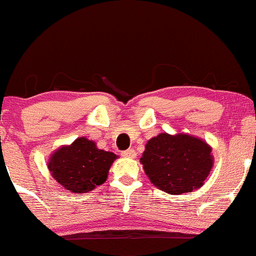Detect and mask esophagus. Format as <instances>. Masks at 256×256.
Returning a JSON list of instances; mask_svg holds the SVG:
<instances>
[{
    "mask_svg": "<svg viewBox=\"0 0 256 256\" xmlns=\"http://www.w3.org/2000/svg\"><path fill=\"white\" fill-rule=\"evenodd\" d=\"M122 156L129 158V159H134V158L136 156V152L134 149H128V150H124V152H122Z\"/></svg>",
    "mask_w": 256,
    "mask_h": 256,
    "instance_id": "34e87169",
    "label": "esophagus"
}]
</instances>
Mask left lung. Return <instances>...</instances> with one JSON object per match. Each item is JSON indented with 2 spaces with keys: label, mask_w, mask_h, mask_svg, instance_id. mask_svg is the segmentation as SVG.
<instances>
[{
  "label": "left lung",
  "mask_w": 256,
  "mask_h": 256,
  "mask_svg": "<svg viewBox=\"0 0 256 256\" xmlns=\"http://www.w3.org/2000/svg\"><path fill=\"white\" fill-rule=\"evenodd\" d=\"M212 146L186 133H160L148 140L140 158L150 182L170 194L198 190L213 168Z\"/></svg>",
  "instance_id": "left-lung-1"
}]
</instances>
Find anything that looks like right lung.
<instances>
[{
  "instance_id": "1",
  "label": "right lung",
  "mask_w": 256,
  "mask_h": 256,
  "mask_svg": "<svg viewBox=\"0 0 256 256\" xmlns=\"http://www.w3.org/2000/svg\"><path fill=\"white\" fill-rule=\"evenodd\" d=\"M117 155L98 149L94 140L86 136L75 139L52 152L48 168L64 190L75 194H86L102 185Z\"/></svg>"
}]
</instances>
